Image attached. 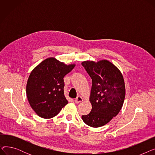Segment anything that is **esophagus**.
I'll list each match as a JSON object with an SVG mask.
<instances>
[{
    "mask_svg": "<svg viewBox=\"0 0 155 155\" xmlns=\"http://www.w3.org/2000/svg\"><path fill=\"white\" fill-rule=\"evenodd\" d=\"M82 101H83V98L81 96H78L77 98L75 99V102L77 104L80 103V102H82Z\"/></svg>",
    "mask_w": 155,
    "mask_h": 155,
    "instance_id": "1",
    "label": "esophagus"
}]
</instances>
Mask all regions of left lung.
Wrapping results in <instances>:
<instances>
[{
    "instance_id": "1",
    "label": "left lung",
    "mask_w": 155,
    "mask_h": 155,
    "mask_svg": "<svg viewBox=\"0 0 155 155\" xmlns=\"http://www.w3.org/2000/svg\"><path fill=\"white\" fill-rule=\"evenodd\" d=\"M92 80L90 96L92 110L82 116L84 123L92 127L107 124L120 110L124 101L126 89L119 70L107 60L82 63Z\"/></svg>"
}]
</instances>
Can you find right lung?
I'll list each match as a JSON object with an SVG mask.
<instances>
[{"label": "right lung", "mask_w": 155, "mask_h": 155, "mask_svg": "<svg viewBox=\"0 0 155 155\" xmlns=\"http://www.w3.org/2000/svg\"><path fill=\"white\" fill-rule=\"evenodd\" d=\"M75 66L49 58L32 70L27 82L26 94L31 108L39 117L52 118L68 104L64 95L63 78Z\"/></svg>", "instance_id": "right-lung-1"}]
</instances>
